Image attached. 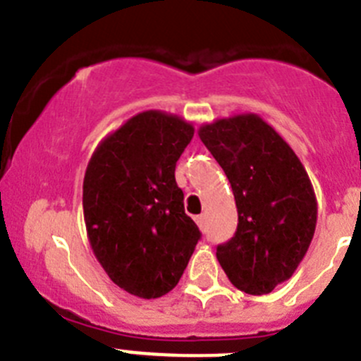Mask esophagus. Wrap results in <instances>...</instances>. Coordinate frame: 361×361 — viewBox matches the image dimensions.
Masks as SVG:
<instances>
[{
  "label": "esophagus",
  "instance_id": "esophagus-1",
  "mask_svg": "<svg viewBox=\"0 0 361 361\" xmlns=\"http://www.w3.org/2000/svg\"><path fill=\"white\" fill-rule=\"evenodd\" d=\"M195 221H196V224L200 226V230H203V228H205V216H203V214H200V216H195Z\"/></svg>",
  "mask_w": 361,
  "mask_h": 361
}]
</instances>
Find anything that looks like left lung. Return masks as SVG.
<instances>
[{
    "mask_svg": "<svg viewBox=\"0 0 361 361\" xmlns=\"http://www.w3.org/2000/svg\"><path fill=\"white\" fill-rule=\"evenodd\" d=\"M198 137L226 173L238 212L233 238L217 245V262L240 291L270 293L293 276L316 231L305 166L258 114L202 124Z\"/></svg>",
    "mask_w": 361,
    "mask_h": 361,
    "instance_id": "obj_1",
    "label": "left lung"
}]
</instances>
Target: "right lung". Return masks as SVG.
Returning a JSON list of instances; mask_svg holds the SVG:
<instances>
[{"instance_id": "obj_1", "label": "right lung", "mask_w": 361, "mask_h": 361, "mask_svg": "<svg viewBox=\"0 0 361 361\" xmlns=\"http://www.w3.org/2000/svg\"><path fill=\"white\" fill-rule=\"evenodd\" d=\"M192 135V123L176 114L145 110L106 135L85 169L89 244L112 283L138 298L172 291L198 244L176 182Z\"/></svg>"}]
</instances>
